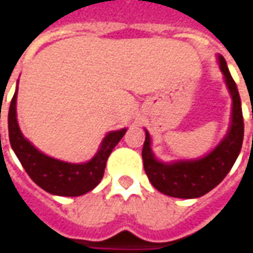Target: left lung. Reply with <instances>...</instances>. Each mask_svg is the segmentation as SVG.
Wrapping results in <instances>:
<instances>
[{
  "mask_svg": "<svg viewBox=\"0 0 253 253\" xmlns=\"http://www.w3.org/2000/svg\"><path fill=\"white\" fill-rule=\"evenodd\" d=\"M219 69L228 86L233 108L228 134L210 153L198 160H181L170 164L161 163L154 157L150 148V135L146 131L142 148L143 168L156 190L165 195L192 199L205 195L217 187L228 175L239 157L244 138V119L241 100L234 80L229 73L223 57H218Z\"/></svg>",
  "mask_w": 253,
  "mask_h": 253,
  "instance_id": "left-lung-1",
  "label": "left lung"
}]
</instances>
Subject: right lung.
Segmentation results:
<instances>
[{
  "label": "right lung",
  "instance_id": "obj_1",
  "mask_svg": "<svg viewBox=\"0 0 253 253\" xmlns=\"http://www.w3.org/2000/svg\"><path fill=\"white\" fill-rule=\"evenodd\" d=\"M16 100L17 89L9 107V141L13 152L31 179L41 188L52 195L80 196L93 190L103 179L107 160L110 157L112 149L123 138L126 128L108 132L103 139L97 153L88 163H65L43 154L27 138H24L17 123Z\"/></svg>",
  "mask_w": 253,
  "mask_h": 253
}]
</instances>
